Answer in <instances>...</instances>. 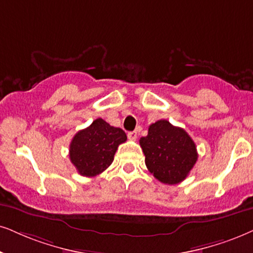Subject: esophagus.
Wrapping results in <instances>:
<instances>
[{"label": "esophagus", "mask_w": 253, "mask_h": 253, "mask_svg": "<svg viewBox=\"0 0 253 253\" xmlns=\"http://www.w3.org/2000/svg\"><path fill=\"white\" fill-rule=\"evenodd\" d=\"M127 136H128L129 140H133V141H135L136 137H137V133L135 132V130H133V132H128Z\"/></svg>", "instance_id": "1"}]
</instances>
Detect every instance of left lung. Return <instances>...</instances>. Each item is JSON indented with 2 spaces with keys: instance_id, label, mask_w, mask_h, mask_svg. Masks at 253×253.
<instances>
[{
  "instance_id": "obj_1",
  "label": "left lung",
  "mask_w": 253,
  "mask_h": 253,
  "mask_svg": "<svg viewBox=\"0 0 253 253\" xmlns=\"http://www.w3.org/2000/svg\"><path fill=\"white\" fill-rule=\"evenodd\" d=\"M146 166L165 184H177L188 176L197 161L196 145L183 128L167 120L152 124L140 139Z\"/></svg>"
}]
</instances>
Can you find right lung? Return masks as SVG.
Listing matches in <instances>:
<instances>
[{"label":"right lung","mask_w":253,"mask_h":253,"mask_svg":"<svg viewBox=\"0 0 253 253\" xmlns=\"http://www.w3.org/2000/svg\"><path fill=\"white\" fill-rule=\"evenodd\" d=\"M126 140L123 129L98 118L87 128L73 136L70 143V160L83 176H97L110 167L118 147Z\"/></svg>","instance_id":"add662e5"}]
</instances>
